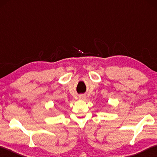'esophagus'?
Returning <instances> with one entry per match:
<instances>
[{
  "mask_svg": "<svg viewBox=\"0 0 157 157\" xmlns=\"http://www.w3.org/2000/svg\"><path fill=\"white\" fill-rule=\"evenodd\" d=\"M79 98L80 100H84V99H86V95H79Z\"/></svg>",
  "mask_w": 157,
  "mask_h": 157,
  "instance_id": "34e87169",
  "label": "esophagus"
}]
</instances>
